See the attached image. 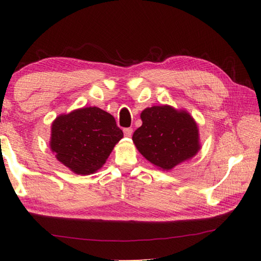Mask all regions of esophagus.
<instances>
[{"label":"esophagus","mask_w":261,"mask_h":261,"mask_svg":"<svg viewBox=\"0 0 261 261\" xmlns=\"http://www.w3.org/2000/svg\"><path fill=\"white\" fill-rule=\"evenodd\" d=\"M123 132H124V136H125V137H131V135H132V132H134V130H132L131 127H125V129L123 130Z\"/></svg>","instance_id":"esophagus-1"}]
</instances>
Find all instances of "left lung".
Masks as SVG:
<instances>
[{"mask_svg":"<svg viewBox=\"0 0 261 261\" xmlns=\"http://www.w3.org/2000/svg\"><path fill=\"white\" fill-rule=\"evenodd\" d=\"M140 117L143 124L132 140L143 156L163 170L192 158L199 149L197 124L187 112L154 106L143 110Z\"/></svg>","mask_w":261,"mask_h":261,"instance_id":"left-lung-1","label":"left lung"}]
</instances>
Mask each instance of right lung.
<instances>
[{"label":"right lung","instance_id":"add662e5","mask_svg":"<svg viewBox=\"0 0 261 261\" xmlns=\"http://www.w3.org/2000/svg\"><path fill=\"white\" fill-rule=\"evenodd\" d=\"M123 131L109 113L98 107L61 115L51 125L50 148L57 160L79 175L93 174L103 166Z\"/></svg>","mask_w":261,"mask_h":261}]
</instances>
